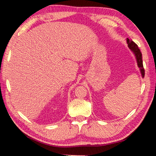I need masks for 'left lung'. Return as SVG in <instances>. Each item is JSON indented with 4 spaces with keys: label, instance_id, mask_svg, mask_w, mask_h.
Here are the masks:
<instances>
[{
    "label": "left lung",
    "instance_id": "obj_1",
    "mask_svg": "<svg viewBox=\"0 0 156 156\" xmlns=\"http://www.w3.org/2000/svg\"><path fill=\"white\" fill-rule=\"evenodd\" d=\"M126 43H127V44H128L129 48L133 52L134 55H135L136 59L137 61V64H138V67L140 68V70L142 77L144 78V69L143 67V64H142V54L140 52V50L139 49L138 45H137V44L134 43L133 41H132L131 40H129L128 38H126Z\"/></svg>",
    "mask_w": 156,
    "mask_h": 156
}]
</instances>
